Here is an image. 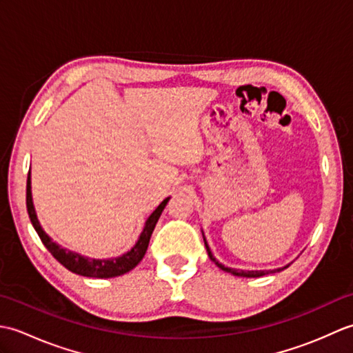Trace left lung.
I'll list each match as a JSON object with an SVG mask.
<instances>
[{
	"mask_svg": "<svg viewBox=\"0 0 353 353\" xmlns=\"http://www.w3.org/2000/svg\"><path fill=\"white\" fill-rule=\"evenodd\" d=\"M203 239H205V245H206V250H208V256L211 258V261H214L215 264L219 265V267L223 270V272L230 273V274H234V276H243V277H261V276H265V274H270V273L281 272V270H283V268H287V267H288V265H287V267H283V268H277V270H236V268L224 267L223 264H220V262L214 258V254H212L211 249H209V245H208V243H206V238H205V235H203Z\"/></svg>",
	"mask_w": 353,
	"mask_h": 353,
	"instance_id": "8db88e82",
	"label": "left lung"
}]
</instances>
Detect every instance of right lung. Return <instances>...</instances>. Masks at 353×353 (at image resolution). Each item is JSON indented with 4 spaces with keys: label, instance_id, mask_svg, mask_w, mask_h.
<instances>
[{
    "label": "right lung",
    "instance_id": "obj_1",
    "mask_svg": "<svg viewBox=\"0 0 353 353\" xmlns=\"http://www.w3.org/2000/svg\"><path fill=\"white\" fill-rule=\"evenodd\" d=\"M168 200H170V197L165 199L162 203L152 212V215L148 216L145 221V226H144V229H142L137 244H134L129 252L124 253L123 256L112 258V259H94V258L81 256V254H79L76 252H71L68 249H63L62 245H59L57 243L52 241V239L47 234H45V230L42 229L39 220H37V215H36L34 206H33L32 179H30V171H28V177H27V211H28L30 221H32L34 230L37 232V235H39V238H41V241L43 243L45 247H47L52 256L61 262L65 268H68L72 273L80 274V276H86V277H101V279L104 277V279H108V277L121 276L127 272H130L132 268L137 267L142 261V258H144L148 243H150V236H152L156 223H157V220H159L163 208L167 206Z\"/></svg>",
    "mask_w": 353,
    "mask_h": 353
}]
</instances>
